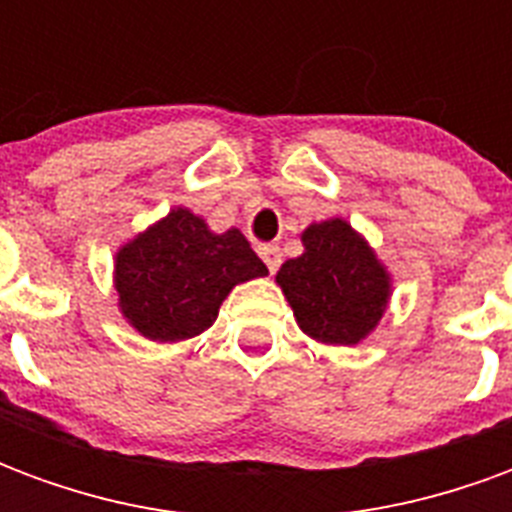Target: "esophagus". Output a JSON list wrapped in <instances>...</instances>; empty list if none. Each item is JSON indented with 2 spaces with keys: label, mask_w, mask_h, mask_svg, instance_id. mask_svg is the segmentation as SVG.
<instances>
[{
  "label": "esophagus",
  "mask_w": 512,
  "mask_h": 512,
  "mask_svg": "<svg viewBox=\"0 0 512 512\" xmlns=\"http://www.w3.org/2000/svg\"><path fill=\"white\" fill-rule=\"evenodd\" d=\"M257 255L263 257V263H266L271 274H274L279 268V263H282V252H279L277 244H260L257 246Z\"/></svg>",
  "instance_id": "1"
}]
</instances>
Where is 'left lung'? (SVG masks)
I'll list each match as a JSON object with an SVG mask.
<instances>
[{"instance_id":"obj_1","label":"left lung","mask_w":512,"mask_h":512,"mask_svg":"<svg viewBox=\"0 0 512 512\" xmlns=\"http://www.w3.org/2000/svg\"><path fill=\"white\" fill-rule=\"evenodd\" d=\"M301 244L304 252L277 271L299 329L323 345L362 343L384 318L392 274L340 216L310 224Z\"/></svg>"}]
</instances>
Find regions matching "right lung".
<instances>
[{
	"instance_id": "obj_1",
	"label": "right lung",
	"mask_w": 512,
	"mask_h": 512,
	"mask_svg": "<svg viewBox=\"0 0 512 512\" xmlns=\"http://www.w3.org/2000/svg\"><path fill=\"white\" fill-rule=\"evenodd\" d=\"M266 274L241 230L213 233L189 208H172L117 249V307L147 340L180 343L213 326L235 285Z\"/></svg>"
}]
</instances>
